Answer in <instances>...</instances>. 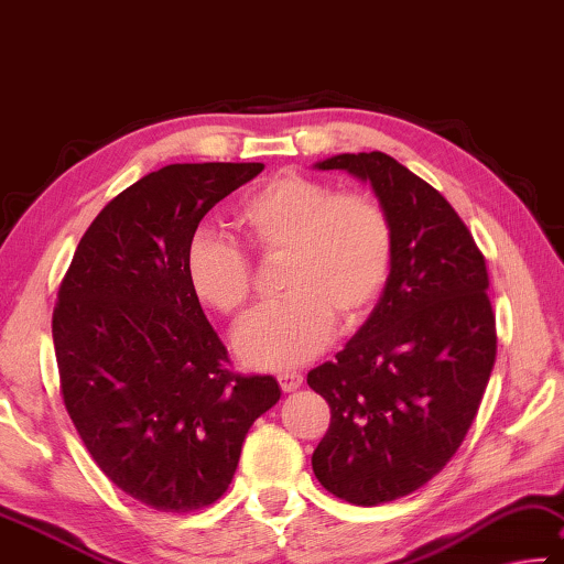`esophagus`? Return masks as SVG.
<instances>
[{
  "instance_id": "34e87169",
  "label": "esophagus",
  "mask_w": 564,
  "mask_h": 564,
  "mask_svg": "<svg viewBox=\"0 0 564 564\" xmlns=\"http://www.w3.org/2000/svg\"><path fill=\"white\" fill-rule=\"evenodd\" d=\"M276 382H280L282 392H294V390H300V387H302L304 377L300 372H282L280 377H276Z\"/></svg>"
}]
</instances>
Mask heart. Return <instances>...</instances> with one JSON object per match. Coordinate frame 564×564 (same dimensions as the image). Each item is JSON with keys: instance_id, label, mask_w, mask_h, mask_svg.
<instances>
[{"instance_id": "heart-1", "label": "heart", "mask_w": 564, "mask_h": 564, "mask_svg": "<svg viewBox=\"0 0 564 564\" xmlns=\"http://www.w3.org/2000/svg\"><path fill=\"white\" fill-rule=\"evenodd\" d=\"M235 227L260 257H280L282 302L254 312L235 335L247 367L290 369L329 345L337 315L365 319L390 282L394 229L390 215L362 192L335 195L329 184L280 174L239 202ZM195 300L219 315H242L252 300L247 254L215 232H197L184 252Z\"/></svg>"}]
</instances>
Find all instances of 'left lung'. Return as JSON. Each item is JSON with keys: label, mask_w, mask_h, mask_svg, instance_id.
I'll list each match as a JSON object with an SVG mask.
<instances>
[{"label": "left lung", "mask_w": 564, "mask_h": 564, "mask_svg": "<svg viewBox=\"0 0 564 564\" xmlns=\"http://www.w3.org/2000/svg\"><path fill=\"white\" fill-rule=\"evenodd\" d=\"M317 170L369 182L394 229L390 282L335 362L307 375L332 412L312 455L319 485L375 507L420 490L463 445L497 355L487 267L435 187L384 152Z\"/></svg>", "instance_id": "1"}]
</instances>
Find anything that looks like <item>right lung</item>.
<instances>
[{"mask_svg":"<svg viewBox=\"0 0 564 564\" xmlns=\"http://www.w3.org/2000/svg\"><path fill=\"white\" fill-rule=\"evenodd\" d=\"M262 170L205 162L150 172L91 221L57 294L64 408L101 473L160 512L217 502L252 422L282 394L270 375L229 369L184 276L202 217Z\"/></svg>","mask_w":564,"mask_h":564,"instance_id":"right-lung-1","label":"right lung"}]
</instances>
